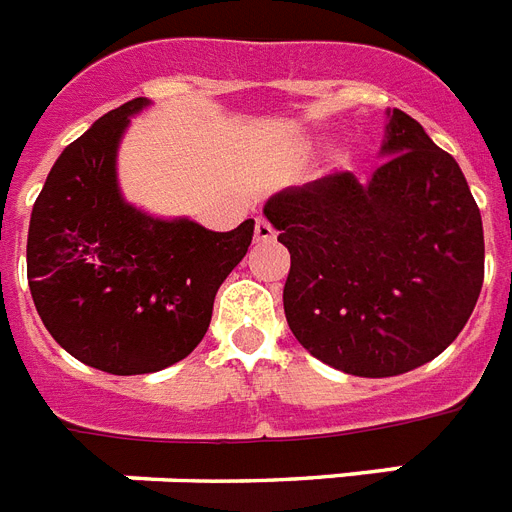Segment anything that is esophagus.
I'll list each match as a JSON object with an SVG mask.
<instances>
[{
	"label": "esophagus",
	"mask_w": 512,
	"mask_h": 512,
	"mask_svg": "<svg viewBox=\"0 0 512 512\" xmlns=\"http://www.w3.org/2000/svg\"><path fill=\"white\" fill-rule=\"evenodd\" d=\"M272 237H275V227H272L264 216H259V219H256V240H259V243H267Z\"/></svg>",
	"instance_id": "obj_1"
}]
</instances>
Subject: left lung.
<instances>
[{"label": "left lung", "instance_id": "obj_1", "mask_svg": "<svg viewBox=\"0 0 512 512\" xmlns=\"http://www.w3.org/2000/svg\"><path fill=\"white\" fill-rule=\"evenodd\" d=\"M359 182L335 171L267 200L290 253L285 320L312 357L359 378L402 375L455 341L484 285V227L457 161L404 110Z\"/></svg>", "mask_w": 512, "mask_h": 512}]
</instances>
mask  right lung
<instances>
[{
    "instance_id": "1",
    "label": "right lung",
    "mask_w": 512,
    "mask_h": 512,
    "mask_svg": "<svg viewBox=\"0 0 512 512\" xmlns=\"http://www.w3.org/2000/svg\"><path fill=\"white\" fill-rule=\"evenodd\" d=\"M145 105V97L124 102L65 147L28 227V288L44 327L71 357L110 375L185 359L211 325L216 290L253 240V219L211 232L124 203L118 140Z\"/></svg>"
}]
</instances>
